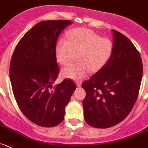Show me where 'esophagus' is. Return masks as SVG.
I'll list each match as a JSON object with an SVG mask.
<instances>
[{"label":"esophagus","mask_w":148,"mask_h":148,"mask_svg":"<svg viewBox=\"0 0 148 148\" xmlns=\"http://www.w3.org/2000/svg\"><path fill=\"white\" fill-rule=\"evenodd\" d=\"M76 84H77V87H81V85H82V83L79 82H76Z\"/></svg>","instance_id":"esophagus-1"}]
</instances>
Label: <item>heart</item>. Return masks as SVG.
I'll return each mask as SVG.
<instances>
[{"label": "heart", "instance_id": "b5f03b06", "mask_svg": "<svg viewBox=\"0 0 148 148\" xmlns=\"http://www.w3.org/2000/svg\"><path fill=\"white\" fill-rule=\"evenodd\" d=\"M67 40L61 38L55 47V56L59 64H66L73 53H78L77 64L62 69L63 77L74 80L84 79L91 72H97L106 65L114 53V43L108 38L90 29H74L67 32Z\"/></svg>", "mask_w": 148, "mask_h": 148}]
</instances>
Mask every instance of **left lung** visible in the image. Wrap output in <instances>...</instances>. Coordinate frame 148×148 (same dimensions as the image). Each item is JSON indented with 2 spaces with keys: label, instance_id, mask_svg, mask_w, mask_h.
Here are the masks:
<instances>
[{
  "label": "left lung",
  "instance_id": "obj_1",
  "mask_svg": "<svg viewBox=\"0 0 148 148\" xmlns=\"http://www.w3.org/2000/svg\"><path fill=\"white\" fill-rule=\"evenodd\" d=\"M114 53L104 67L82 84L86 92L84 116L90 126L106 129L122 121L137 101L143 62L132 42L112 29Z\"/></svg>",
  "mask_w": 148,
  "mask_h": 148
}]
</instances>
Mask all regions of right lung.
<instances>
[{"mask_svg": "<svg viewBox=\"0 0 148 148\" xmlns=\"http://www.w3.org/2000/svg\"><path fill=\"white\" fill-rule=\"evenodd\" d=\"M69 20L38 23L17 44L10 63V80L20 110L32 122L53 127L63 121L65 107L76 90L66 79L52 88L59 74L55 56L58 36Z\"/></svg>", "mask_w": 148, "mask_h": 148, "instance_id": "1", "label": "right lung"}]
</instances>
